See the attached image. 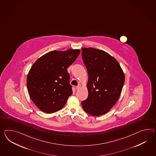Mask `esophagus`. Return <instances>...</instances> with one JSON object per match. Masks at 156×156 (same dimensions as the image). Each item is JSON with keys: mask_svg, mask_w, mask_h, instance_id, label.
I'll return each instance as SVG.
<instances>
[{"mask_svg": "<svg viewBox=\"0 0 156 156\" xmlns=\"http://www.w3.org/2000/svg\"><path fill=\"white\" fill-rule=\"evenodd\" d=\"M80 85H78V86H77L76 88V90H80Z\"/></svg>", "mask_w": 156, "mask_h": 156, "instance_id": "34e87169", "label": "esophagus"}]
</instances>
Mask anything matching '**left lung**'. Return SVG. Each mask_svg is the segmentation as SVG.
<instances>
[{
  "label": "left lung",
  "mask_w": 156,
  "mask_h": 156,
  "mask_svg": "<svg viewBox=\"0 0 156 156\" xmlns=\"http://www.w3.org/2000/svg\"><path fill=\"white\" fill-rule=\"evenodd\" d=\"M88 75V95L82 101L84 110L94 116L106 114L118 101L125 75L116 59L103 50L82 48Z\"/></svg>",
  "instance_id": "1"
}]
</instances>
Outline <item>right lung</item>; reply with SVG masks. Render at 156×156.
<instances>
[{
  "label": "right lung",
  "instance_id": "right-lung-1",
  "mask_svg": "<svg viewBox=\"0 0 156 156\" xmlns=\"http://www.w3.org/2000/svg\"><path fill=\"white\" fill-rule=\"evenodd\" d=\"M80 50L52 51L39 58L27 76L31 99L42 112L52 113L61 109L72 94L67 69L76 60Z\"/></svg>",
  "mask_w": 156,
  "mask_h": 156
}]
</instances>
